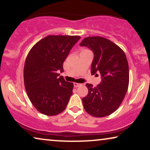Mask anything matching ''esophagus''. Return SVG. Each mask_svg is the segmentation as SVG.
<instances>
[{
	"label": "esophagus",
	"instance_id": "esophagus-1",
	"mask_svg": "<svg viewBox=\"0 0 150 150\" xmlns=\"http://www.w3.org/2000/svg\"><path fill=\"white\" fill-rule=\"evenodd\" d=\"M81 85H82V84H80V83H74V87H79Z\"/></svg>",
	"mask_w": 150,
	"mask_h": 150
}]
</instances>
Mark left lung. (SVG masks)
<instances>
[{"mask_svg": "<svg viewBox=\"0 0 150 150\" xmlns=\"http://www.w3.org/2000/svg\"><path fill=\"white\" fill-rule=\"evenodd\" d=\"M94 53L91 74L100 72L102 82L96 87L86 84L88 94L83 98L86 112L96 117L112 114L124 99L129 85V67L124 50L111 41L100 36L87 37L82 41Z\"/></svg>", "mask_w": 150, "mask_h": 150, "instance_id": "left-lung-1", "label": "left lung"}]
</instances>
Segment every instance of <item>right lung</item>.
I'll use <instances>...</instances> for the list:
<instances>
[{
    "instance_id": "add662e5",
    "label": "right lung",
    "mask_w": 150,
    "mask_h": 150,
    "mask_svg": "<svg viewBox=\"0 0 150 150\" xmlns=\"http://www.w3.org/2000/svg\"><path fill=\"white\" fill-rule=\"evenodd\" d=\"M80 36L48 35L37 42L26 58L24 82L35 108L48 116L57 115L66 108L74 84L66 82L59 71Z\"/></svg>"
}]
</instances>
